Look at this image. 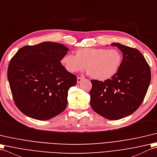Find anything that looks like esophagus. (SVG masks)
I'll return each mask as SVG.
<instances>
[{
  "label": "esophagus",
  "instance_id": "esophagus-1",
  "mask_svg": "<svg viewBox=\"0 0 157 157\" xmlns=\"http://www.w3.org/2000/svg\"><path fill=\"white\" fill-rule=\"evenodd\" d=\"M83 78H82V77H78L77 78V83H78V84L82 81Z\"/></svg>",
  "mask_w": 157,
  "mask_h": 157
}]
</instances>
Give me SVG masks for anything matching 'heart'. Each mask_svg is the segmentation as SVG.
Wrapping results in <instances>:
<instances>
[{
    "label": "heart",
    "instance_id": "b5f03b06",
    "mask_svg": "<svg viewBox=\"0 0 157 157\" xmlns=\"http://www.w3.org/2000/svg\"><path fill=\"white\" fill-rule=\"evenodd\" d=\"M122 62V54L116 48H81L75 56L67 54L61 59V64L67 71L75 73L85 68L94 79L105 81L119 71Z\"/></svg>",
    "mask_w": 157,
    "mask_h": 157
}]
</instances>
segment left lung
Returning a JSON list of instances; mask_svg holds the SVG:
<instances>
[{
	"instance_id": "8db88e82",
	"label": "left lung",
	"mask_w": 157,
	"mask_h": 157,
	"mask_svg": "<svg viewBox=\"0 0 157 157\" xmlns=\"http://www.w3.org/2000/svg\"><path fill=\"white\" fill-rule=\"evenodd\" d=\"M123 53L117 74L104 82L91 80L90 106L106 119L117 120L130 116L143 101L151 80V68L136 48L113 43Z\"/></svg>"
}]
</instances>
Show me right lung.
<instances>
[{"label": "right lung", "instance_id": "add662e5", "mask_svg": "<svg viewBox=\"0 0 157 157\" xmlns=\"http://www.w3.org/2000/svg\"><path fill=\"white\" fill-rule=\"evenodd\" d=\"M68 51L61 44L45 41L20 48L11 58L8 80L14 101L23 114L48 120L66 109L68 90L77 81L60 62Z\"/></svg>", "mask_w": 157, "mask_h": 157}]
</instances>
